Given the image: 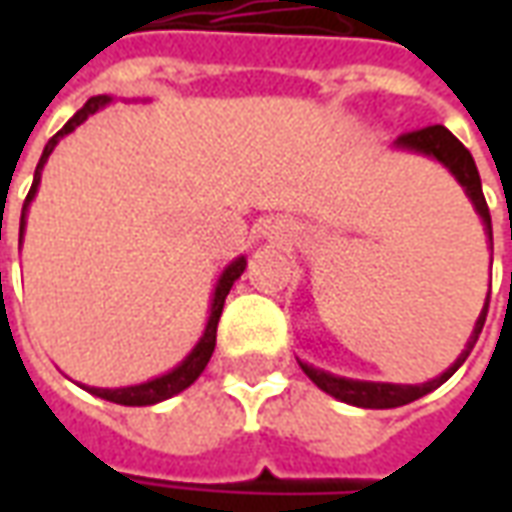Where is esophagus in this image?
<instances>
[{"instance_id":"34e87169","label":"esophagus","mask_w":512,"mask_h":512,"mask_svg":"<svg viewBox=\"0 0 512 512\" xmlns=\"http://www.w3.org/2000/svg\"><path fill=\"white\" fill-rule=\"evenodd\" d=\"M266 235L268 238H285V235H288V224L274 219V222L266 224Z\"/></svg>"}]
</instances>
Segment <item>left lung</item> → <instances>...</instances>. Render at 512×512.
Listing matches in <instances>:
<instances>
[{"instance_id": "8db88e82", "label": "left lung", "mask_w": 512, "mask_h": 512, "mask_svg": "<svg viewBox=\"0 0 512 512\" xmlns=\"http://www.w3.org/2000/svg\"><path fill=\"white\" fill-rule=\"evenodd\" d=\"M395 147L400 150H414V153H422V156L436 158L439 164L450 169L455 180L461 183L463 191H466V197L472 200L474 211L480 213V219H483L485 235H488V244L494 249V233H491V213H488V205H485L483 197V183H480V172L474 167V158L472 153L466 150V147L455 139V136L447 131L444 126H425L417 128V131H408V134L397 136ZM512 238V230H510ZM491 299V296H488ZM488 299L483 304V312H480V318L474 323V332L469 337V343L461 351V356L452 362L439 378H433V381H425V384H381V381H354V378H343V376H332V373H326V370H318V367L304 365L299 362L301 370L310 376V381L318 389H323L326 395L337 397V400H343V403H351V406L359 408H397V406H406L411 400H417V397L428 395L433 392L436 386H441L447 378L458 370V367L466 362V356L472 354L474 343H477V337L483 332V323L485 315H488Z\"/></svg>"}]
</instances>
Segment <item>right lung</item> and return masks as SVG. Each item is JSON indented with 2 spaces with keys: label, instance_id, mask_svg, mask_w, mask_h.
Returning <instances> with one entry per match:
<instances>
[{
  "label": "right lung",
  "instance_id": "right-lung-1",
  "mask_svg": "<svg viewBox=\"0 0 512 512\" xmlns=\"http://www.w3.org/2000/svg\"><path fill=\"white\" fill-rule=\"evenodd\" d=\"M106 104H112V98L109 95H95L90 98L87 104L76 112V115L65 123V126L57 131V134L51 136L49 145L43 147V156H40L38 167H35V180H32V189H29L27 200H24V211H21V238H24V219H27V208L29 202L35 200V194H38L40 186V172H43V164L49 161L51 150L60 145L62 136H68L71 131L82 126L84 120L90 115H95L98 109H104ZM246 268V257H235L230 266L224 268L222 277L216 282V290H213V299H211V315H208V323H205V332H202L200 343L191 348V354L180 362L175 370H169L164 376L153 378V381H145V384H136V386H120V389H101V386H87V392H93L95 397H104V400H112V403H120V406H153V403H161V400H167V397L178 395L183 392L186 386H191L200 373L205 370V365L211 362L213 348H216V326H219V318H222V307L224 299H227V293L233 288V282L241 274H244Z\"/></svg>",
  "mask_w": 512,
  "mask_h": 512
}]
</instances>
